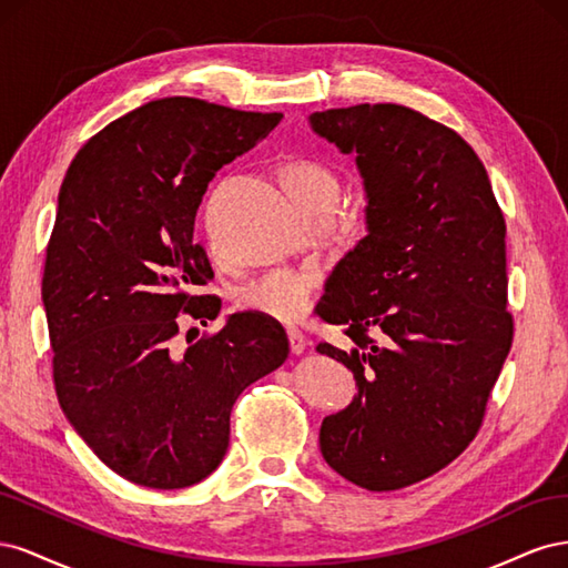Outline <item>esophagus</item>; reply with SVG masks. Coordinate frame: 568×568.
<instances>
[{
	"instance_id": "esophagus-1",
	"label": "esophagus",
	"mask_w": 568,
	"mask_h": 568,
	"mask_svg": "<svg viewBox=\"0 0 568 568\" xmlns=\"http://www.w3.org/2000/svg\"><path fill=\"white\" fill-rule=\"evenodd\" d=\"M286 336H288V348H291V353H294V355H301V353L305 351V346H307L305 336H303L298 329H288V332H286Z\"/></svg>"
}]
</instances>
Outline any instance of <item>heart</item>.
<instances>
[{
  "mask_svg": "<svg viewBox=\"0 0 568 568\" xmlns=\"http://www.w3.org/2000/svg\"><path fill=\"white\" fill-rule=\"evenodd\" d=\"M284 180L305 215L324 209V205L336 209L338 180L322 163L307 159L288 163ZM320 282V272L313 267H280L242 286L236 294V303L244 311L261 313L280 322H298L313 307Z\"/></svg>",
  "mask_w": 568,
  "mask_h": 568,
  "instance_id": "obj_1",
  "label": "heart"
}]
</instances>
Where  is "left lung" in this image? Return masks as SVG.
Instances as JSON below:
<instances>
[{
    "instance_id": "obj_1",
    "label": "left lung",
    "mask_w": 568,
    "mask_h": 568,
    "mask_svg": "<svg viewBox=\"0 0 568 568\" xmlns=\"http://www.w3.org/2000/svg\"><path fill=\"white\" fill-rule=\"evenodd\" d=\"M311 128L355 153L367 194V236L317 305L355 343L317 353L357 386L324 417L320 450L351 484L398 490L448 467L484 422L514 336L505 217L474 149L419 111L357 104L317 111Z\"/></svg>"
}]
</instances>
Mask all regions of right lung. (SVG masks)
<instances>
[{
    "label": "right lung",
    "mask_w": 568,
    "mask_h": 568,
    "mask_svg": "<svg viewBox=\"0 0 568 568\" xmlns=\"http://www.w3.org/2000/svg\"><path fill=\"white\" fill-rule=\"evenodd\" d=\"M282 118L192 97L149 101L97 132L61 184L42 277L59 405L136 486L211 476L232 405L288 357L282 324L257 313L230 315L186 351L175 343L180 312L201 324L220 315V298L192 294L213 280L194 242L205 189Z\"/></svg>",
    "instance_id": "1"
}]
</instances>
